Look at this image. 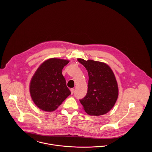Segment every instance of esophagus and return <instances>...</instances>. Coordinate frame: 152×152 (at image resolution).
Returning <instances> with one entry per match:
<instances>
[{"label": "esophagus", "instance_id": "34e87169", "mask_svg": "<svg viewBox=\"0 0 152 152\" xmlns=\"http://www.w3.org/2000/svg\"><path fill=\"white\" fill-rule=\"evenodd\" d=\"M70 91H71V94H73V93H74V88H71V89H70Z\"/></svg>", "mask_w": 152, "mask_h": 152}]
</instances>
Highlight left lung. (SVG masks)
<instances>
[{"label": "left lung", "mask_w": 152, "mask_h": 152, "mask_svg": "<svg viewBox=\"0 0 152 152\" xmlns=\"http://www.w3.org/2000/svg\"><path fill=\"white\" fill-rule=\"evenodd\" d=\"M88 73V91L80 99L85 111L92 116H100L112 108L118 97V87L115 75L107 64L78 58Z\"/></svg>", "instance_id": "1"}]
</instances>
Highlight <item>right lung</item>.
I'll use <instances>...</instances> for the list:
<instances>
[{
  "label": "right lung",
  "instance_id": "add662e5",
  "mask_svg": "<svg viewBox=\"0 0 152 152\" xmlns=\"http://www.w3.org/2000/svg\"><path fill=\"white\" fill-rule=\"evenodd\" d=\"M68 60L52 58L37 68L30 84L33 101L39 108L52 112L57 108L71 94L62 74Z\"/></svg>",
  "mask_w": 152,
  "mask_h": 152
}]
</instances>
